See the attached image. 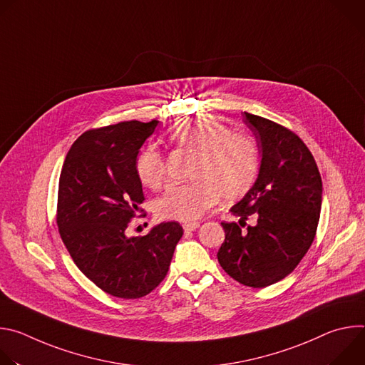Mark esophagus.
<instances>
[{
  "instance_id": "34e87169",
  "label": "esophagus",
  "mask_w": 365,
  "mask_h": 365,
  "mask_svg": "<svg viewBox=\"0 0 365 365\" xmlns=\"http://www.w3.org/2000/svg\"><path fill=\"white\" fill-rule=\"evenodd\" d=\"M200 227L199 222H187V224H183V230L185 232H192L195 230H197Z\"/></svg>"
}]
</instances>
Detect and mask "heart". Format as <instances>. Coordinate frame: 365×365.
I'll list each match as a JSON object with an SVG mask.
<instances>
[{
	"label": "heart",
	"mask_w": 365,
	"mask_h": 365,
	"mask_svg": "<svg viewBox=\"0 0 365 365\" xmlns=\"http://www.w3.org/2000/svg\"><path fill=\"white\" fill-rule=\"evenodd\" d=\"M169 140L182 148L197 153L192 183L170 185L155 200V212L163 220L195 221L212 207L218 197L234 200L252 186L259 153L255 140L230 131L210 115H195L176 121ZM138 180L148 189H159L166 179V158L155 145L143 147L134 163Z\"/></svg>",
	"instance_id": "1"
}]
</instances>
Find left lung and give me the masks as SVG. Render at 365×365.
Masks as SVG:
<instances>
[{"mask_svg":"<svg viewBox=\"0 0 365 365\" xmlns=\"http://www.w3.org/2000/svg\"><path fill=\"white\" fill-rule=\"evenodd\" d=\"M262 162L245 196L231 207L237 222H222L221 267L238 283L266 287L290 274L314 242L322 206V179L314 155L290 130L244 113ZM251 216L254 226L242 230Z\"/></svg>","mask_w":365,"mask_h":365,"instance_id":"8db88e82","label":"left lung"}]
</instances>
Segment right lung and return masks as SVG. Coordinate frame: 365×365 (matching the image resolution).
<instances>
[{"instance_id":"right-lung-1","label":"right lung","mask_w":365,"mask_h":365,"mask_svg":"<svg viewBox=\"0 0 365 365\" xmlns=\"http://www.w3.org/2000/svg\"><path fill=\"white\" fill-rule=\"evenodd\" d=\"M158 124L125 121L89 130L72 144L61 172L62 241L91 282L121 299L143 297L162 283L183 235L179 222H162L144 237L125 235L144 200L135 158Z\"/></svg>"}]
</instances>
